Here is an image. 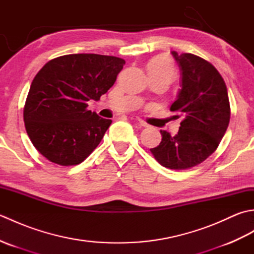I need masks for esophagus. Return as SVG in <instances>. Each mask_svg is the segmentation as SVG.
Returning <instances> with one entry per match:
<instances>
[{
	"label": "esophagus",
	"instance_id": "obj_1",
	"mask_svg": "<svg viewBox=\"0 0 254 254\" xmlns=\"http://www.w3.org/2000/svg\"><path fill=\"white\" fill-rule=\"evenodd\" d=\"M136 122L138 123V126H141L143 127H148V124L146 122H144L143 120H141V119H138V118H136Z\"/></svg>",
	"mask_w": 254,
	"mask_h": 254
}]
</instances>
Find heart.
I'll return each mask as SVG.
<instances>
[{
  "label": "heart",
  "instance_id": "1",
  "mask_svg": "<svg viewBox=\"0 0 254 254\" xmlns=\"http://www.w3.org/2000/svg\"><path fill=\"white\" fill-rule=\"evenodd\" d=\"M149 75H165L170 79L175 76V66L171 60L166 56H160L152 59L147 64Z\"/></svg>",
  "mask_w": 254,
  "mask_h": 254
}]
</instances>
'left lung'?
I'll use <instances>...</instances> for the list:
<instances>
[{"label": "left lung", "instance_id": "1", "mask_svg": "<svg viewBox=\"0 0 254 254\" xmlns=\"http://www.w3.org/2000/svg\"><path fill=\"white\" fill-rule=\"evenodd\" d=\"M181 71V89L170 110L182 117L175 136L161 131V142L150 152L169 169L197 166L212 155L222 141L230 120L227 87L212 64L191 53L171 51Z\"/></svg>", "mask_w": 254, "mask_h": 254}]
</instances>
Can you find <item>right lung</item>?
<instances>
[{
	"mask_svg": "<svg viewBox=\"0 0 254 254\" xmlns=\"http://www.w3.org/2000/svg\"><path fill=\"white\" fill-rule=\"evenodd\" d=\"M126 61L110 56L78 53L53 59L37 73L24 107L32 145L61 166L84 161L98 146L111 120L87 109L115 84Z\"/></svg>",
	"mask_w": 254,
	"mask_h": 254,
	"instance_id": "1",
	"label": "right lung"
}]
</instances>
